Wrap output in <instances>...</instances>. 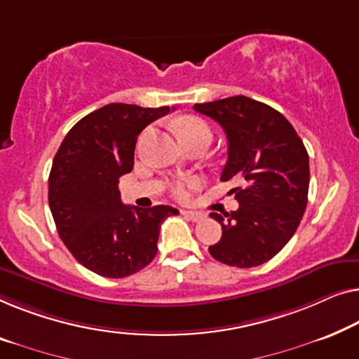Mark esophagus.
I'll return each instance as SVG.
<instances>
[{
	"label": "esophagus",
	"mask_w": 359,
	"mask_h": 359,
	"mask_svg": "<svg viewBox=\"0 0 359 359\" xmlns=\"http://www.w3.org/2000/svg\"><path fill=\"white\" fill-rule=\"evenodd\" d=\"M181 214H183L184 217H188L191 222H201L202 218L205 217L204 214H201V212H194V210H181Z\"/></svg>",
	"instance_id": "esophagus-1"
}]
</instances>
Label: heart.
Returning <instances> with one entry per match:
<instances>
[{"label": "heart", "instance_id": "1", "mask_svg": "<svg viewBox=\"0 0 359 359\" xmlns=\"http://www.w3.org/2000/svg\"><path fill=\"white\" fill-rule=\"evenodd\" d=\"M175 131L181 139V142H191L197 141V139H207L210 141L212 139V131L204 119L197 116H183L175 121ZM197 186H199V180L197 178H186L175 181L173 184L170 186L171 194H173L176 199L186 201L191 196V191H194Z\"/></svg>", "mask_w": 359, "mask_h": 359}]
</instances>
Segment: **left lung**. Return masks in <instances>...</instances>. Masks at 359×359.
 <instances>
[{
    "label": "left lung",
    "instance_id": "1",
    "mask_svg": "<svg viewBox=\"0 0 359 359\" xmlns=\"http://www.w3.org/2000/svg\"><path fill=\"white\" fill-rule=\"evenodd\" d=\"M194 110L226 134L228 160L220 180L246 184L233 189L238 210L210 214L222 225V238L209 252L226 266H261L292 240L308 205L304 144L282 113L249 97L196 103Z\"/></svg>",
    "mask_w": 359,
    "mask_h": 359
}]
</instances>
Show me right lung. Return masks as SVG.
I'll list each match as a JSON object with an SVG mask.
<instances>
[{
  "label": "right lung",
  "instance_id": "1",
  "mask_svg": "<svg viewBox=\"0 0 359 359\" xmlns=\"http://www.w3.org/2000/svg\"><path fill=\"white\" fill-rule=\"evenodd\" d=\"M170 107L110 103L77 121L55 155L48 204L56 230L76 261L107 278H123L157 254L160 225L178 209L124 205L119 176L134 167L142 129Z\"/></svg>",
  "mask_w": 359,
  "mask_h": 359
}]
</instances>
